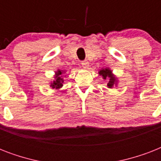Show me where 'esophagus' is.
Returning a JSON list of instances; mask_svg holds the SVG:
<instances>
[{"mask_svg":"<svg viewBox=\"0 0 161 161\" xmlns=\"http://www.w3.org/2000/svg\"><path fill=\"white\" fill-rule=\"evenodd\" d=\"M81 64H82V66H83V68H88V65H89V64H88V62H87V61H83V62L81 63Z\"/></svg>","mask_w":161,"mask_h":161,"instance_id":"34e87169","label":"esophagus"}]
</instances>
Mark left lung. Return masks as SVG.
Instances as JSON below:
<instances>
[{"instance_id": "8db88e82", "label": "left lung", "mask_w": 161, "mask_h": 161, "mask_svg": "<svg viewBox=\"0 0 161 161\" xmlns=\"http://www.w3.org/2000/svg\"><path fill=\"white\" fill-rule=\"evenodd\" d=\"M99 74L103 76V78L106 79L107 78H109V82L108 83V88H112L113 85L115 83V78L111 74V71L108 69H102L99 72Z\"/></svg>"}]
</instances>
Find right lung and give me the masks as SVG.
Wrapping results in <instances>:
<instances>
[{
	"label": "right lung",
	"instance_id": "right-lung-1",
	"mask_svg": "<svg viewBox=\"0 0 161 161\" xmlns=\"http://www.w3.org/2000/svg\"><path fill=\"white\" fill-rule=\"evenodd\" d=\"M63 72L62 71H58V73H56L55 80L52 83V88H59L63 86Z\"/></svg>",
	"mask_w": 161,
	"mask_h": 161
}]
</instances>
